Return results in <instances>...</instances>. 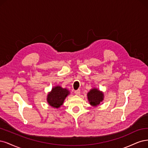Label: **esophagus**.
<instances>
[{
  "label": "esophagus",
  "instance_id": "34e87169",
  "mask_svg": "<svg viewBox=\"0 0 148 148\" xmlns=\"http://www.w3.org/2000/svg\"><path fill=\"white\" fill-rule=\"evenodd\" d=\"M74 93H75V95H79V94H80V89H78V90H75Z\"/></svg>",
  "mask_w": 148,
  "mask_h": 148
}]
</instances>
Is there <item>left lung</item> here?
<instances>
[{
    "label": "left lung",
    "mask_w": 148,
    "mask_h": 148,
    "mask_svg": "<svg viewBox=\"0 0 148 148\" xmlns=\"http://www.w3.org/2000/svg\"><path fill=\"white\" fill-rule=\"evenodd\" d=\"M90 104L92 106H97L103 99V94L97 88L92 89L87 94Z\"/></svg>",
    "instance_id": "1"
}]
</instances>
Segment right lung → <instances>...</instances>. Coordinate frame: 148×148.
I'll use <instances>...</instances> for the list:
<instances>
[{
    "label": "right lung",
    "instance_id": "obj_1",
    "mask_svg": "<svg viewBox=\"0 0 148 148\" xmlns=\"http://www.w3.org/2000/svg\"><path fill=\"white\" fill-rule=\"evenodd\" d=\"M69 94L67 89L57 86L51 90V92L48 94L47 101L50 106L54 108H59L63 103L66 97Z\"/></svg>",
    "mask_w": 148,
    "mask_h": 148
}]
</instances>
